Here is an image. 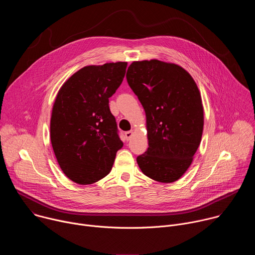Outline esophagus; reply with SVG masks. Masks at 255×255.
<instances>
[{"label":"esophagus","instance_id":"obj_1","mask_svg":"<svg viewBox=\"0 0 255 255\" xmlns=\"http://www.w3.org/2000/svg\"><path fill=\"white\" fill-rule=\"evenodd\" d=\"M133 135H134V132H133L132 130L125 132V137H126V139H127V140H130V139L132 138V136H133Z\"/></svg>","mask_w":255,"mask_h":255}]
</instances>
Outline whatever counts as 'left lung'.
Returning a JSON list of instances; mask_svg holds the SVG:
<instances>
[{"mask_svg":"<svg viewBox=\"0 0 255 255\" xmlns=\"http://www.w3.org/2000/svg\"><path fill=\"white\" fill-rule=\"evenodd\" d=\"M126 79L146 115L148 148L137 163L146 176L172 183L190 167L201 143L200 91L186 69L157 59L133 61Z\"/></svg>","mask_w":255,"mask_h":255,"instance_id":"8db88e82","label":"left lung"}]
</instances>
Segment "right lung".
Masks as SVG:
<instances>
[{"instance_id":"1","label":"right lung","mask_w":255,"mask_h":255,"mask_svg":"<svg viewBox=\"0 0 255 255\" xmlns=\"http://www.w3.org/2000/svg\"><path fill=\"white\" fill-rule=\"evenodd\" d=\"M127 62L89 65L60 88L50 120V139L63 173L90 185L111 171L122 148L115 117L109 108L125 77Z\"/></svg>"}]
</instances>
